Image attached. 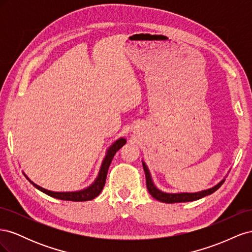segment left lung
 I'll list each match as a JSON object with an SVG mask.
<instances>
[{"instance_id": "1", "label": "left lung", "mask_w": 252, "mask_h": 252, "mask_svg": "<svg viewBox=\"0 0 252 252\" xmlns=\"http://www.w3.org/2000/svg\"><path fill=\"white\" fill-rule=\"evenodd\" d=\"M143 168L145 171V177H146V186L149 193L151 194L152 197H155L156 200L163 202V203H168V204H172V203H183V202H191V201H196L199 199H202V197L209 195L211 193H213L215 191L223 185V183L225 182V180L220 181L218 185H216L215 187H212L210 189L207 190H203V191L200 192H195V193H165L162 192L161 190H158L155 185L154 183L151 181L150 178V173L148 171L147 166L145 165V163H143Z\"/></svg>"}]
</instances>
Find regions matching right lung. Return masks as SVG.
Instances as JSON below:
<instances>
[{
    "label": "right lung",
    "mask_w": 252,
    "mask_h": 252,
    "mask_svg": "<svg viewBox=\"0 0 252 252\" xmlns=\"http://www.w3.org/2000/svg\"><path fill=\"white\" fill-rule=\"evenodd\" d=\"M125 143H126L125 139H120L116 143L112 144V146H110V148L107 151V156H106L105 158H104V162L102 164L101 170H100V173H98L97 179L95 180V182L90 187L84 189V190H81V191H77V192H53V191H50V190L44 189V188H42L40 186H37L36 184H34V183H32V181H30L27 177L26 178L29 180V182L32 183V184L36 189L41 190L42 192L46 193V194H48V195H50L52 197H56V199L64 200V201H72V202L90 201V200L94 199V197H96L98 194L101 193L102 189H103V187L105 185L106 177H107L108 168H109L112 158H113L114 155H116V152L120 148H122V147L124 146Z\"/></svg>",
    "instance_id": "right-lung-1"
}]
</instances>
